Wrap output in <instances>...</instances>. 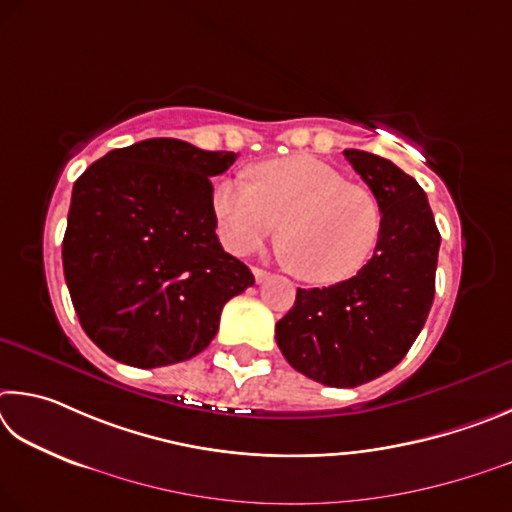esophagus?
<instances>
[{"label":"esophagus","instance_id":"obj_1","mask_svg":"<svg viewBox=\"0 0 512 512\" xmlns=\"http://www.w3.org/2000/svg\"><path fill=\"white\" fill-rule=\"evenodd\" d=\"M251 272H254L256 283H263V281H267V279H270V276H272L267 270H261V267H254V270H251Z\"/></svg>","mask_w":512,"mask_h":512}]
</instances>
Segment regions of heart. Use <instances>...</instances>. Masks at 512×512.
<instances>
[{
  "instance_id": "obj_1",
  "label": "heart",
  "mask_w": 512,
  "mask_h": 512,
  "mask_svg": "<svg viewBox=\"0 0 512 512\" xmlns=\"http://www.w3.org/2000/svg\"><path fill=\"white\" fill-rule=\"evenodd\" d=\"M222 245L249 256L281 230V251L294 276L337 285L364 270L382 229L375 195L326 161L294 155L254 170V184L227 177L213 188Z\"/></svg>"
}]
</instances>
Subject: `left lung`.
Instances as JSON below:
<instances>
[{"label": "left lung", "mask_w": 512, "mask_h": 512, "mask_svg": "<svg viewBox=\"0 0 512 512\" xmlns=\"http://www.w3.org/2000/svg\"><path fill=\"white\" fill-rule=\"evenodd\" d=\"M375 195L382 229L360 274L330 288L297 290L276 324L285 360L326 387H360L400 364L434 301L441 233L423 188L393 161L344 150Z\"/></svg>", "instance_id": "1"}]
</instances>
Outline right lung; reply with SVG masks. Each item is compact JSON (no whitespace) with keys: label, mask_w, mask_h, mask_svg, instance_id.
Masks as SVG:
<instances>
[{"label":"right lung","mask_w":512,"mask_h":512,"mask_svg":"<svg viewBox=\"0 0 512 512\" xmlns=\"http://www.w3.org/2000/svg\"><path fill=\"white\" fill-rule=\"evenodd\" d=\"M236 157L146 139L76 179L62 267L80 326L112 360L137 369L191 360L218 333L224 303L254 285L215 236L211 177Z\"/></svg>","instance_id":"right-lung-1"}]
</instances>
